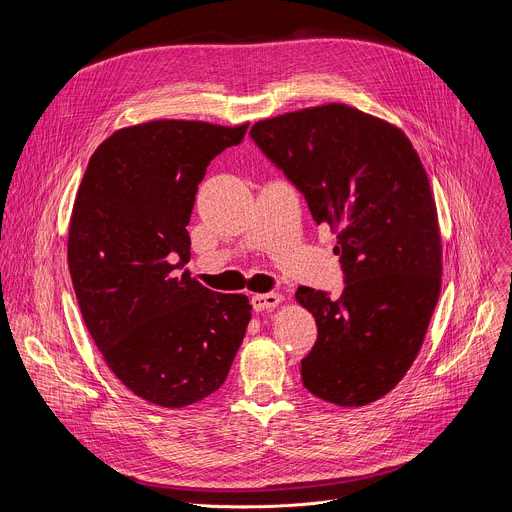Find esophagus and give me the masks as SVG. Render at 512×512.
<instances>
[{"instance_id":"34e87169","label":"esophagus","mask_w":512,"mask_h":512,"mask_svg":"<svg viewBox=\"0 0 512 512\" xmlns=\"http://www.w3.org/2000/svg\"><path fill=\"white\" fill-rule=\"evenodd\" d=\"M281 294H255L251 298V306L255 312H265V310H271L275 306L281 304Z\"/></svg>"}]
</instances>
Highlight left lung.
I'll return each mask as SVG.
<instances>
[{"label": "left lung", "mask_w": 512, "mask_h": 512, "mask_svg": "<svg viewBox=\"0 0 512 512\" xmlns=\"http://www.w3.org/2000/svg\"><path fill=\"white\" fill-rule=\"evenodd\" d=\"M249 135L338 237V300L300 285L318 340L304 387L334 405L385 397L413 364L442 289V237L425 168L393 123L328 103L257 121Z\"/></svg>", "instance_id": "left-lung-1"}]
</instances>
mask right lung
<instances>
[{
	"label": "right lung",
	"instance_id": "obj_1",
	"mask_svg": "<svg viewBox=\"0 0 512 512\" xmlns=\"http://www.w3.org/2000/svg\"><path fill=\"white\" fill-rule=\"evenodd\" d=\"M249 123L156 119L111 133L89 160L68 225V269L111 373L143 401L180 409L221 387L251 304L180 269L198 184Z\"/></svg>",
	"mask_w": 512,
	"mask_h": 512
}]
</instances>
